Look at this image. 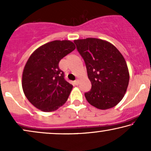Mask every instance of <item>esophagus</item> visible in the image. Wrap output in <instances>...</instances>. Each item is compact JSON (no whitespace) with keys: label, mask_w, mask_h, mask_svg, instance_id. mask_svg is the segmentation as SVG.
<instances>
[{"label":"esophagus","mask_w":151,"mask_h":151,"mask_svg":"<svg viewBox=\"0 0 151 151\" xmlns=\"http://www.w3.org/2000/svg\"><path fill=\"white\" fill-rule=\"evenodd\" d=\"M74 84H76V85H78V84H79V80H76L74 81Z\"/></svg>","instance_id":"1"}]
</instances>
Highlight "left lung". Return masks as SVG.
Wrapping results in <instances>:
<instances>
[{
	"mask_svg": "<svg viewBox=\"0 0 151 151\" xmlns=\"http://www.w3.org/2000/svg\"><path fill=\"white\" fill-rule=\"evenodd\" d=\"M85 63L91 88L84 93L97 109L105 110L122 100L129 82V73L123 55L114 45L98 38L74 40Z\"/></svg>",
	"mask_w": 151,
	"mask_h": 151,
	"instance_id": "8db88e82",
	"label": "left lung"
}]
</instances>
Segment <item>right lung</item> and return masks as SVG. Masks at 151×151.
<instances>
[{"mask_svg":"<svg viewBox=\"0 0 151 151\" xmlns=\"http://www.w3.org/2000/svg\"><path fill=\"white\" fill-rule=\"evenodd\" d=\"M76 49L69 40L43 45L31 55L22 73V86L28 100L37 109L51 112L67 100L73 85L65 79L59 63Z\"/></svg>","mask_w":151,"mask_h":151,"instance_id":"1","label":"right lung"}]
</instances>
